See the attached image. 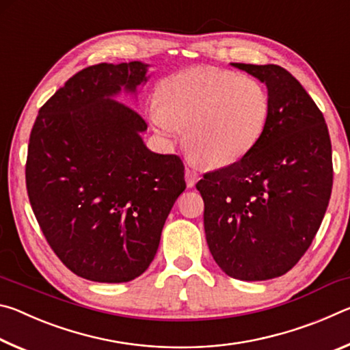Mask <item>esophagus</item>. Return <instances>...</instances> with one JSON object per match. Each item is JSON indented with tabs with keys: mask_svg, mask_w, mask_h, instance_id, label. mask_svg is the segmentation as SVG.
<instances>
[{
	"mask_svg": "<svg viewBox=\"0 0 350 350\" xmlns=\"http://www.w3.org/2000/svg\"><path fill=\"white\" fill-rule=\"evenodd\" d=\"M185 180H187V187L193 188L194 185H196V182L199 180V174L196 173V171L187 168L185 170Z\"/></svg>",
	"mask_w": 350,
	"mask_h": 350,
	"instance_id": "1",
	"label": "esophagus"
}]
</instances>
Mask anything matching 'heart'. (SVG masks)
<instances>
[{
	"label": "heart",
	"mask_w": 350,
	"mask_h": 350,
	"mask_svg": "<svg viewBox=\"0 0 350 350\" xmlns=\"http://www.w3.org/2000/svg\"><path fill=\"white\" fill-rule=\"evenodd\" d=\"M270 108L267 90L252 77L191 68L159 83L150 120L170 142L183 129V142L193 157L210 167H228L258 146Z\"/></svg>",
	"instance_id": "heart-1"
}]
</instances>
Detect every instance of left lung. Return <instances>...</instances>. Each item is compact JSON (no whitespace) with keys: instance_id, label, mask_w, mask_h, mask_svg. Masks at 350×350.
Segmentation results:
<instances>
[{"instance_id":"left-lung-1","label":"left lung","mask_w":350,"mask_h":350,"mask_svg":"<svg viewBox=\"0 0 350 350\" xmlns=\"http://www.w3.org/2000/svg\"><path fill=\"white\" fill-rule=\"evenodd\" d=\"M232 66L265 83L269 125L234 165L204 174L206 244L216 264L241 281H265L293 267L327 210L334 168L323 112L295 77L276 64Z\"/></svg>"}]
</instances>
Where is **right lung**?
Wrapping results in <instances>:
<instances>
[{
	"label": "right lung",
	"instance_id": "right-lung-1",
	"mask_svg": "<svg viewBox=\"0 0 350 350\" xmlns=\"http://www.w3.org/2000/svg\"><path fill=\"white\" fill-rule=\"evenodd\" d=\"M146 70L142 62L80 70L41 106L29 139L33 215L62 262L90 281L144 273L187 187L180 157L148 150L145 120L116 100L137 92Z\"/></svg>",
	"mask_w": 350,
	"mask_h": 350
}]
</instances>
